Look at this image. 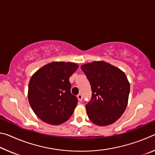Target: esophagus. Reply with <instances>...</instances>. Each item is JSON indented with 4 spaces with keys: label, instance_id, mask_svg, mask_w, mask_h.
Masks as SVG:
<instances>
[{
    "label": "esophagus",
    "instance_id": "esophagus-1",
    "mask_svg": "<svg viewBox=\"0 0 155 155\" xmlns=\"http://www.w3.org/2000/svg\"><path fill=\"white\" fill-rule=\"evenodd\" d=\"M77 98H78V101H79L80 102L82 101V100H83V96H82V95H81V94H78V95L77 96Z\"/></svg>",
    "mask_w": 155,
    "mask_h": 155
}]
</instances>
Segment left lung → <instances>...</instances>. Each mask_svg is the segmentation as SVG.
<instances>
[{
  "label": "left lung",
  "mask_w": 155,
  "mask_h": 155,
  "mask_svg": "<svg viewBox=\"0 0 155 155\" xmlns=\"http://www.w3.org/2000/svg\"><path fill=\"white\" fill-rule=\"evenodd\" d=\"M90 81L92 96L86 104L90 119L98 126L114 123L127 108L130 83L124 72L103 61H93L81 66Z\"/></svg>",
  "instance_id": "obj_1"
}]
</instances>
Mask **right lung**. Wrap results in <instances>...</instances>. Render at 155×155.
<instances>
[{
    "label": "right lung",
    "mask_w": 155,
    "mask_h": 155,
    "mask_svg": "<svg viewBox=\"0 0 155 155\" xmlns=\"http://www.w3.org/2000/svg\"><path fill=\"white\" fill-rule=\"evenodd\" d=\"M78 68L75 63L54 61L44 65L31 77L28 102L33 112L42 121L59 125L72 115L78 99L70 92L69 78Z\"/></svg>",
    "instance_id": "add662e5"
}]
</instances>
